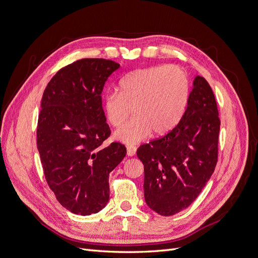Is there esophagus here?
<instances>
[{"label": "esophagus", "mask_w": 258, "mask_h": 258, "mask_svg": "<svg viewBox=\"0 0 258 258\" xmlns=\"http://www.w3.org/2000/svg\"><path fill=\"white\" fill-rule=\"evenodd\" d=\"M137 153V147L134 145H128L127 146V154L128 156H135Z\"/></svg>", "instance_id": "esophagus-1"}]
</instances>
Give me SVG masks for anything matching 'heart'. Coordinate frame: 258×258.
I'll return each mask as SVG.
<instances>
[{"mask_svg": "<svg viewBox=\"0 0 258 258\" xmlns=\"http://www.w3.org/2000/svg\"><path fill=\"white\" fill-rule=\"evenodd\" d=\"M189 97V81L183 70L174 64L154 66L137 70L119 83V92L104 98L106 119L120 127L132 113L135 117L115 132V138L136 144L152 134L165 135L182 119Z\"/></svg>", "mask_w": 258, "mask_h": 258, "instance_id": "1", "label": "heart"}]
</instances>
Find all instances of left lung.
I'll return each mask as SVG.
<instances>
[{
	"label": "left lung",
	"mask_w": 258,
	"mask_h": 258,
	"mask_svg": "<svg viewBox=\"0 0 258 258\" xmlns=\"http://www.w3.org/2000/svg\"><path fill=\"white\" fill-rule=\"evenodd\" d=\"M220 126L213 90L197 76L182 119L137 151L144 165L145 201L156 213L174 215L199 196L216 166Z\"/></svg>",
	"instance_id": "8db88e82"
}]
</instances>
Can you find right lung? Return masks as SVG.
I'll list each match as a JSON object with an SVG mask.
<instances>
[{
  "label": "right lung",
  "mask_w": 258,
  "mask_h": 258,
  "mask_svg": "<svg viewBox=\"0 0 258 258\" xmlns=\"http://www.w3.org/2000/svg\"><path fill=\"white\" fill-rule=\"evenodd\" d=\"M118 68L112 60H77L60 69L43 93L36 144L44 175L60 205L74 214L106 206L108 176L127 154L119 142L102 146L111 129L101 93Z\"/></svg>",
  "instance_id": "right-lung-1"
}]
</instances>
